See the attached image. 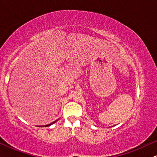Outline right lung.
Listing matches in <instances>:
<instances>
[{"instance_id":"right-lung-1","label":"right lung","mask_w":157,"mask_h":157,"mask_svg":"<svg viewBox=\"0 0 157 157\" xmlns=\"http://www.w3.org/2000/svg\"><path fill=\"white\" fill-rule=\"evenodd\" d=\"M58 121V120H56V121H53V122H52V123L51 124H48V125H45V126H51V124H54L55 122H56Z\"/></svg>"}]
</instances>
